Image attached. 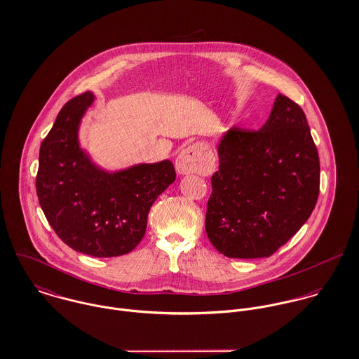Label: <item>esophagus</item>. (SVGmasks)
<instances>
[{
    "label": "esophagus",
    "mask_w": 359,
    "mask_h": 359,
    "mask_svg": "<svg viewBox=\"0 0 359 359\" xmlns=\"http://www.w3.org/2000/svg\"><path fill=\"white\" fill-rule=\"evenodd\" d=\"M175 168L178 174H205L210 170L199 147H189L178 154L175 160Z\"/></svg>",
    "instance_id": "34e87169"
}]
</instances>
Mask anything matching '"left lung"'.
Listing matches in <instances>:
<instances>
[{"instance_id": "1", "label": "left lung", "mask_w": 359, "mask_h": 359, "mask_svg": "<svg viewBox=\"0 0 359 359\" xmlns=\"http://www.w3.org/2000/svg\"><path fill=\"white\" fill-rule=\"evenodd\" d=\"M205 232L229 258L272 256L319 196V156L303 109L279 94L261 130L231 128L218 147Z\"/></svg>"}]
</instances>
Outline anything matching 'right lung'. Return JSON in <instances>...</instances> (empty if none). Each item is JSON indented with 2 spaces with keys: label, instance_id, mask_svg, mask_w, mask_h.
<instances>
[{
  "label": "right lung",
  "instance_id": "obj_1",
  "mask_svg": "<svg viewBox=\"0 0 359 359\" xmlns=\"http://www.w3.org/2000/svg\"><path fill=\"white\" fill-rule=\"evenodd\" d=\"M91 91L60 109L44 138L36 177L40 205L55 233L73 250L93 257L130 253L142 241L148 212L175 181L170 160L114 174L97 168L77 141Z\"/></svg>",
  "mask_w": 359,
  "mask_h": 359
}]
</instances>
